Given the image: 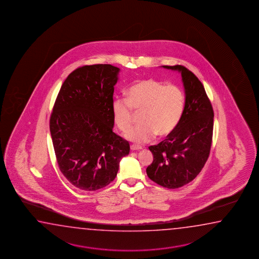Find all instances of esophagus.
Wrapping results in <instances>:
<instances>
[{
    "mask_svg": "<svg viewBox=\"0 0 259 259\" xmlns=\"http://www.w3.org/2000/svg\"><path fill=\"white\" fill-rule=\"evenodd\" d=\"M142 148L141 146H136V145H132L131 146V150L132 151H140V150H142Z\"/></svg>",
    "mask_w": 259,
    "mask_h": 259,
    "instance_id": "1",
    "label": "esophagus"
}]
</instances>
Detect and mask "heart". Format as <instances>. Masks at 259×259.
Here are the masks:
<instances>
[{
	"instance_id": "heart-1",
	"label": "heart",
	"mask_w": 259,
	"mask_h": 259,
	"mask_svg": "<svg viewBox=\"0 0 259 259\" xmlns=\"http://www.w3.org/2000/svg\"><path fill=\"white\" fill-rule=\"evenodd\" d=\"M186 97L175 84L147 79L134 83L127 91V98L117 97L112 102V113L117 127L123 132L131 127L133 110L141 111L139 124L128 130L125 137L142 144L155 135L167 136L174 132L182 117Z\"/></svg>"
}]
</instances>
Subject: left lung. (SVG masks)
I'll list each match as a JSON object with an SVG mask.
<instances>
[{
    "label": "left lung",
    "mask_w": 259,
    "mask_h": 259,
    "mask_svg": "<svg viewBox=\"0 0 259 259\" xmlns=\"http://www.w3.org/2000/svg\"><path fill=\"white\" fill-rule=\"evenodd\" d=\"M181 72L186 94L182 117L164 141L149 149L153 161L146 172L163 188H178L191 182L208 160L212 142V106L201 81L181 65L162 66Z\"/></svg>",
    "instance_id": "8db88e82"
}]
</instances>
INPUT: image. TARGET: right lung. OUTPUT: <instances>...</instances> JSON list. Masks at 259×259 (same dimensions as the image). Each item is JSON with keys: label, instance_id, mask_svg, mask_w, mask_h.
<instances>
[{"label": "right lung", "instance_id": "1", "mask_svg": "<svg viewBox=\"0 0 259 259\" xmlns=\"http://www.w3.org/2000/svg\"><path fill=\"white\" fill-rule=\"evenodd\" d=\"M119 68L80 67L62 83L50 120L57 162L81 190L105 188L117 177L130 143L113 132L112 102Z\"/></svg>", "mask_w": 259, "mask_h": 259}]
</instances>
